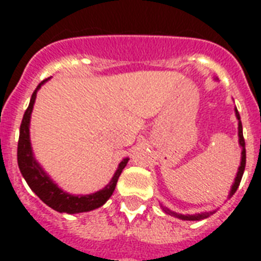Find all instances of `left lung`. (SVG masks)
I'll use <instances>...</instances> for the list:
<instances>
[{
	"label": "left lung",
	"mask_w": 261,
	"mask_h": 261,
	"mask_svg": "<svg viewBox=\"0 0 261 261\" xmlns=\"http://www.w3.org/2000/svg\"><path fill=\"white\" fill-rule=\"evenodd\" d=\"M234 112H236V118L239 120V143H240V147H241V163H240V167H239V171H237V174H236V178H234V182H233V186L230 188V192H229V196L227 198L230 199L234 192L237 191L240 186V181H241V178H243V174L244 171H245V161H247V154H245V141H244V135H243V124H241V119H240V114L237 108H234ZM163 207L164 213H167V214L172 215L174 218H178V219H182V221H202V219L207 218V217H210L211 214H214V211H208V213H198V214H178V213H174V211L169 210L167 207Z\"/></svg>",
	"instance_id": "8db88e82"
}]
</instances>
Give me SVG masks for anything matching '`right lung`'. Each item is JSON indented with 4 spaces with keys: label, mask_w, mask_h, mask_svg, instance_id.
I'll list each match as a JSON object with an SVG mask.
<instances>
[{
    "label": "right lung",
    "mask_w": 261,
    "mask_h": 261,
    "mask_svg": "<svg viewBox=\"0 0 261 261\" xmlns=\"http://www.w3.org/2000/svg\"><path fill=\"white\" fill-rule=\"evenodd\" d=\"M46 81L47 80H44L35 89V92L32 93V97H31L30 106H28L25 114L22 116L17 145L18 168H20L22 177L25 178L27 184L30 186L31 190L34 191L35 194L40 198V200L46 203L47 206L51 207L53 210L58 211V213H67V214H79V213L92 211L94 208L101 207L111 198V195L114 194L119 176H120V173H122V171L124 169L130 159L122 160V163L119 164L118 169L114 173L110 182L97 192H93V194L89 195H71L66 191H63L62 188H59L58 184L46 173V171L40 167V164L35 159L30 138L31 114H32V110H34L36 93Z\"/></svg>",
    "instance_id": "add662e5"
}]
</instances>
